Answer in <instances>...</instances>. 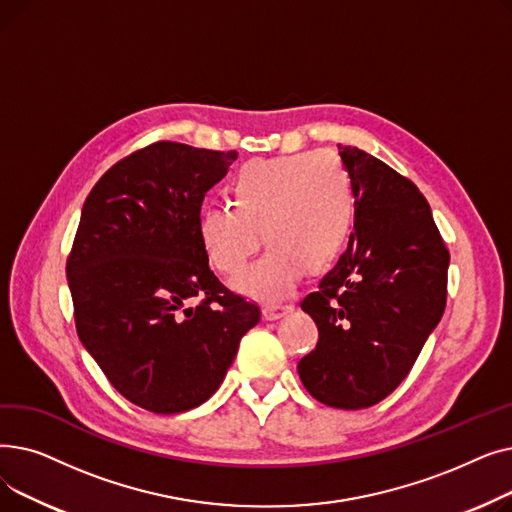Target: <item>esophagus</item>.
Returning a JSON list of instances; mask_svg holds the SVG:
<instances>
[{
    "label": "esophagus",
    "mask_w": 512,
    "mask_h": 512,
    "mask_svg": "<svg viewBox=\"0 0 512 512\" xmlns=\"http://www.w3.org/2000/svg\"><path fill=\"white\" fill-rule=\"evenodd\" d=\"M288 311H292V305H288V303H272V305H265V307H263L265 319H280V317H284Z\"/></svg>",
    "instance_id": "obj_1"
}]
</instances>
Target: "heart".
<instances>
[{
	"label": "heart",
	"mask_w": 512,
	"mask_h": 512,
	"mask_svg": "<svg viewBox=\"0 0 512 512\" xmlns=\"http://www.w3.org/2000/svg\"><path fill=\"white\" fill-rule=\"evenodd\" d=\"M232 205L199 215V238L215 270L236 276L265 253L234 286L255 299H280L303 274L326 270L342 253L355 220L348 170L332 153L251 159L230 180Z\"/></svg>",
	"instance_id": "obj_1"
}]
</instances>
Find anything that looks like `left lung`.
Returning a JSON list of instances; mask_svg holds the SVG:
<instances>
[{
    "instance_id": "1",
    "label": "left lung",
    "mask_w": 512,
    "mask_h": 512,
    "mask_svg": "<svg viewBox=\"0 0 512 512\" xmlns=\"http://www.w3.org/2000/svg\"><path fill=\"white\" fill-rule=\"evenodd\" d=\"M355 193V232L301 301L319 330L299 361L307 392L334 409H367L413 369L446 307L450 253L425 197L384 161L338 145Z\"/></svg>"
}]
</instances>
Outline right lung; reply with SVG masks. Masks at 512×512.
<instances>
[{
  "instance_id": "obj_1",
  "label": "right lung",
  "mask_w": 512,
  "mask_h": 512,
  "mask_svg": "<svg viewBox=\"0 0 512 512\" xmlns=\"http://www.w3.org/2000/svg\"><path fill=\"white\" fill-rule=\"evenodd\" d=\"M236 151L157 141L107 170L80 213L66 276L80 342L132 405L195 409L220 388L261 309L209 270L205 193Z\"/></svg>"
}]
</instances>
